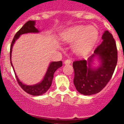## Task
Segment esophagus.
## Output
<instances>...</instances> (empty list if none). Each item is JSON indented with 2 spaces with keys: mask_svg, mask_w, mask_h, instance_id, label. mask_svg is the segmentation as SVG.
<instances>
[{
  "mask_svg": "<svg viewBox=\"0 0 124 124\" xmlns=\"http://www.w3.org/2000/svg\"><path fill=\"white\" fill-rule=\"evenodd\" d=\"M71 63V61L70 59H67L64 61V63L65 65H69Z\"/></svg>",
  "mask_w": 124,
  "mask_h": 124,
  "instance_id": "esophagus-1",
  "label": "esophagus"
}]
</instances>
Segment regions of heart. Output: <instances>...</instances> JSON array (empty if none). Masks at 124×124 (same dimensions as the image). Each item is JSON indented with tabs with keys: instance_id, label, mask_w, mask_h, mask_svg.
Masks as SVG:
<instances>
[{
	"instance_id": "1",
	"label": "heart",
	"mask_w": 124,
	"mask_h": 124,
	"mask_svg": "<svg viewBox=\"0 0 124 124\" xmlns=\"http://www.w3.org/2000/svg\"><path fill=\"white\" fill-rule=\"evenodd\" d=\"M99 38V31L94 26L76 25L65 31L61 39L68 43L75 42L73 51L79 55H84L92 48Z\"/></svg>"
}]
</instances>
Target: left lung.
<instances>
[{"instance_id":"obj_1","label":"left lung","mask_w":124,"mask_h":124,"mask_svg":"<svg viewBox=\"0 0 124 124\" xmlns=\"http://www.w3.org/2000/svg\"><path fill=\"white\" fill-rule=\"evenodd\" d=\"M103 41L88 58L74 61L73 83L76 90L85 95L99 93L111 78L117 62V49L113 36L106 31L102 35ZM99 56L101 65L92 69L90 63L94 56Z\"/></svg>"}]
</instances>
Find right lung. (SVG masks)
Returning a JSON list of instances; mask_svg holds the SVG:
<instances>
[{"instance_id":"right-lung-1","label":"right lung","mask_w":124,"mask_h":124,"mask_svg":"<svg viewBox=\"0 0 124 124\" xmlns=\"http://www.w3.org/2000/svg\"><path fill=\"white\" fill-rule=\"evenodd\" d=\"M35 21H29L25 23L23 27L16 32L14 37L13 39L11 42V46H10V63H11L12 67L14 70L13 66L12 65L11 59V52H12V48L13 46V44L15 43V41L19 37V36L24 33H37L39 32V30L35 27ZM62 65V61H58V62H52L49 64V67L48 70L46 71V75H45L44 79L40 83L37 84H35L33 85H27L23 84L22 82L19 81L18 79V76L16 75V73H15L16 78L17 79L18 83L20 85L21 87L29 94H31L32 95H40L43 93H45L46 91L49 89L52 84V81H53V77H54V73L57 69L61 67Z\"/></svg>"}]
</instances>
